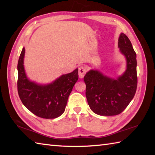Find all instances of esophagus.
<instances>
[{
  "instance_id": "1",
  "label": "esophagus",
  "mask_w": 155,
  "mask_h": 155,
  "mask_svg": "<svg viewBox=\"0 0 155 155\" xmlns=\"http://www.w3.org/2000/svg\"><path fill=\"white\" fill-rule=\"evenodd\" d=\"M86 73V68L84 67H80L78 68V77L80 78H83Z\"/></svg>"
}]
</instances>
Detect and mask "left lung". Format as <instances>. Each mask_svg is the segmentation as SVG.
I'll return each instance as SVG.
<instances>
[{
  "label": "left lung",
  "instance_id": "obj_1",
  "mask_svg": "<svg viewBox=\"0 0 155 155\" xmlns=\"http://www.w3.org/2000/svg\"><path fill=\"white\" fill-rule=\"evenodd\" d=\"M118 47L127 62L123 74L113 78L91 69L84 77L88 104L93 112L101 116L121 113L132 101L137 91V55L130 40L124 33L119 36Z\"/></svg>",
  "mask_w": 155,
  "mask_h": 155
}]
</instances>
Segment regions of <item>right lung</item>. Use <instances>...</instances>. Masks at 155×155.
I'll return each instance as SVG.
<instances>
[{
  "label": "right lung",
  "mask_w": 155,
  "mask_h": 155,
  "mask_svg": "<svg viewBox=\"0 0 155 155\" xmlns=\"http://www.w3.org/2000/svg\"><path fill=\"white\" fill-rule=\"evenodd\" d=\"M25 48H22L18 62L17 87L19 97L25 107L36 116L51 119L64 113L68 98L76 82L78 69L62 74L48 84H39L31 81L24 67Z\"/></svg>",
  "instance_id": "add662e5"
}]
</instances>
